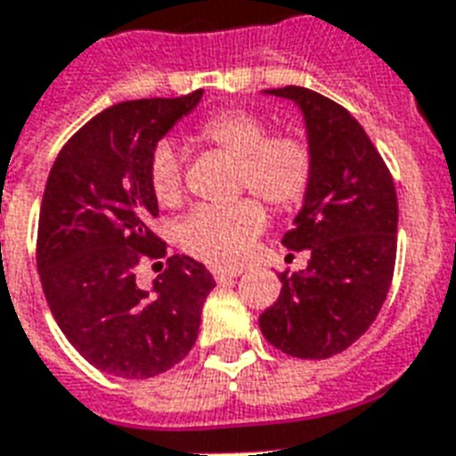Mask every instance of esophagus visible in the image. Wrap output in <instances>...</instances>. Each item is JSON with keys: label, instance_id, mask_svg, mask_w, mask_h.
<instances>
[{"label": "esophagus", "instance_id": "1", "mask_svg": "<svg viewBox=\"0 0 456 456\" xmlns=\"http://www.w3.org/2000/svg\"><path fill=\"white\" fill-rule=\"evenodd\" d=\"M239 269H213V276H216L217 283H229L239 276Z\"/></svg>", "mask_w": 456, "mask_h": 456}]
</instances>
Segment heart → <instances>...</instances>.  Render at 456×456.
<instances>
[{
    "label": "heart",
    "mask_w": 456,
    "mask_h": 456,
    "mask_svg": "<svg viewBox=\"0 0 456 456\" xmlns=\"http://www.w3.org/2000/svg\"><path fill=\"white\" fill-rule=\"evenodd\" d=\"M260 114L229 107L194 126V140L236 159V191L250 190L276 208H292L314 180V151L302 135L269 133ZM150 190L161 206L183 196V161L170 142H159L147 166ZM266 224L262 206L243 199L232 206H199L177 224V243L190 255L216 266L246 260L253 240Z\"/></svg>",
    "instance_id": "1"
}]
</instances>
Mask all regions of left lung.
<instances>
[{
    "instance_id": "1",
    "label": "left lung",
    "mask_w": 456,
    "mask_h": 456,
    "mask_svg": "<svg viewBox=\"0 0 456 456\" xmlns=\"http://www.w3.org/2000/svg\"><path fill=\"white\" fill-rule=\"evenodd\" d=\"M297 105L314 151V180L283 236L306 250L305 272H283L260 316L266 342L295 358L342 354L375 323L391 288L398 199L368 133L342 105L302 86L265 91Z\"/></svg>"
}]
</instances>
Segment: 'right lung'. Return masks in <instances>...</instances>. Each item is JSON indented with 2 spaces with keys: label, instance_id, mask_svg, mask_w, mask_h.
Segmentation results:
<instances>
[{
  "label": "right lung",
  "instance_id": "add662e5",
  "mask_svg": "<svg viewBox=\"0 0 456 456\" xmlns=\"http://www.w3.org/2000/svg\"><path fill=\"white\" fill-rule=\"evenodd\" d=\"M203 98L126 100L81 126L48 173L39 213L37 269L55 323L107 375L157 377L194 346L216 281L187 255L166 260L150 290L135 283L142 257L166 243L147 166L159 140Z\"/></svg>",
  "mask_w": 456,
  "mask_h": 456
}]
</instances>
